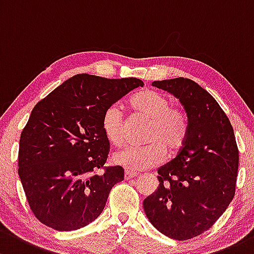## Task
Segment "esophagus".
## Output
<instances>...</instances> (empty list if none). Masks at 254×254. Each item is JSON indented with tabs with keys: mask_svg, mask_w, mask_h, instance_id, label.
Here are the masks:
<instances>
[{
	"mask_svg": "<svg viewBox=\"0 0 254 254\" xmlns=\"http://www.w3.org/2000/svg\"><path fill=\"white\" fill-rule=\"evenodd\" d=\"M136 176H137L136 173L130 172V170H125V173H124L125 180H130V179H134V178H136Z\"/></svg>",
	"mask_w": 254,
	"mask_h": 254,
	"instance_id": "1",
	"label": "esophagus"
}]
</instances>
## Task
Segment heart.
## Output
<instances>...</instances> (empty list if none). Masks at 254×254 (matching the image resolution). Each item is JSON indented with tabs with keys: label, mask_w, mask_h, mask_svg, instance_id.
Masks as SVG:
<instances>
[{
	"label": "heart",
	"mask_w": 254,
	"mask_h": 254,
	"mask_svg": "<svg viewBox=\"0 0 254 254\" xmlns=\"http://www.w3.org/2000/svg\"><path fill=\"white\" fill-rule=\"evenodd\" d=\"M129 107L135 114L149 119L142 147L127 146L114 153L113 162L131 172L149 169L163 162L165 151L173 154L184 146L189 134V118L185 111L172 106L163 93L143 89L129 98ZM103 134L114 146L125 140V119L118 103L111 105L102 116Z\"/></svg>",
	"instance_id": "1"
}]
</instances>
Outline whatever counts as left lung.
Instances as JSON below:
<instances>
[{
	"label": "left lung",
	"mask_w": 254,
	"mask_h": 254,
	"mask_svg": "<svg viewBox=\"0 0 254 254\" xmlns=\"http://www.w3.org/2000/svg\"><path fill=\"white\" fill-rule=\"evenodd\" d=\"M152 85L179 98L189 134L178 156L158 169L159 186L143 209L159 233L185 241L209 230L233 201L239 149L230 120L197 82L176 78Z\"/></svg>",
	"instance_id": "8db88e82"
}]
</instances>
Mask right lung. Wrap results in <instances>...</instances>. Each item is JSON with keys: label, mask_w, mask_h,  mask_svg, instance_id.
<instances>
[{"label": "right lung", "mask_w": 254, "mask_h": 254, "mask_svg": "<svg viewBox=\"0 0 254 254\" xmlns=\"http://www.w3.org/2000/svg\"><path fill=\"white\" fill-rule=\"evenodd\" d=\"M143 82L78 74L37 102L23 129L18 174L34 215L58 231L89 225L124 169L103 167L109 141L102 116ZM102 170V172L99 170Z\"/></svg>", "instance_id": "add662e5"}]
</instances>
